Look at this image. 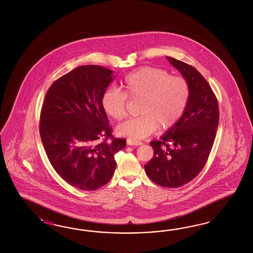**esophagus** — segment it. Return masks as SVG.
I'll return each mask as SVG.
<instances>
[{"label":"esophagus","mask_w":253,"mask_h":253,"mask_svg":"<svg viewBox=\"0 0 253 253\" xmlns=\"http://www.w3.org/2000/svg\"><path fill=\"white\" fill-rule=\"evenodd\" d=\"M127 145H128V146H141V145H142V142L137 141V140L127 139Z\"/></svg>","instance_id":"esophagus-1"}]
</instances>
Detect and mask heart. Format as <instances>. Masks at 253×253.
<instances>
[{
    "label": "heart",
    "instance_id": "1",
    "mask_svg": "<svg viewBox=\"0 0 253 253\" xmlns=\"http://www.w3.org/2000/svg\"><path fill=\"white\" fill-rule=\"evenodd\" d=\"M123 92L109 88L102 94L101 106L117 122L126 116L127 97L141 100V116L121 124L119 134L143 139L153 133L159 125L162 130L174 126L182 118L190 98V85L184 77L171 76L165 69L144 67L124 78Z\"/></svg>",
    "mask_w": 253,
    "mask_h": 253
}]
</instances>
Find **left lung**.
I'll return each instance as SVG.
<instances>
[{"label": "left lung", "mask_w": 253, "mask_h": 253, "mask_svg": "<svg viewBox=\"0 0 253 253\" xmlns=\"http://www.w3.org/2000/svg\"><path fill=\"white\" fill-rule=\"evenodd\" d=\"M190 85V98L179 122L158 141H152L153 158L145 170L155 184L169 188L183 186L205 166L219 123L214 92L205 78L184 62L167 56Z\"/></svg>", "instance_id": "left-lung-1"}]
</instances>
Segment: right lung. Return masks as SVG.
Returning a JSON list of instances; mask_svg holds the SVG:
<instances>
[{"instance_id":"add662e5","label":"right lung","mask_w":253,"mask_h":253,"mask_svg":"<svg viewBox=\"0 0 253 253\" xmlns=\"http://www.w3.org/2000/svg\"><path fill=\"white\" fill-rule=\"evenodd\" d=\"M113 71L81 66L56 80L46 92L40 134L46 155L58 175L81 190L107 184L115 171L116 153L126 140L113 137L101 106ZM99 138L103 142L98 143Z\"/></svg>"}]
</instances>
